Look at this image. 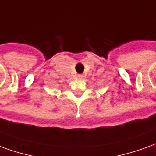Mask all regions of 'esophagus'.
<instances>
[{
  "mask_svg": "<svg viewBox=\"0 0 156 156\" xmlns=\"http://www.w3.org/2000/svg\"><path fill=\"white\" fill-rule=\"evenodd\" d=\"M78 79H83V78H84V76H83V75L80 74V75H78Z\"/></svg>",
  "mask_w": 156,
  "mask_h": 156,
  "instance_id": "34e87169",
  "label": "esophagus"
}]
</instances>
